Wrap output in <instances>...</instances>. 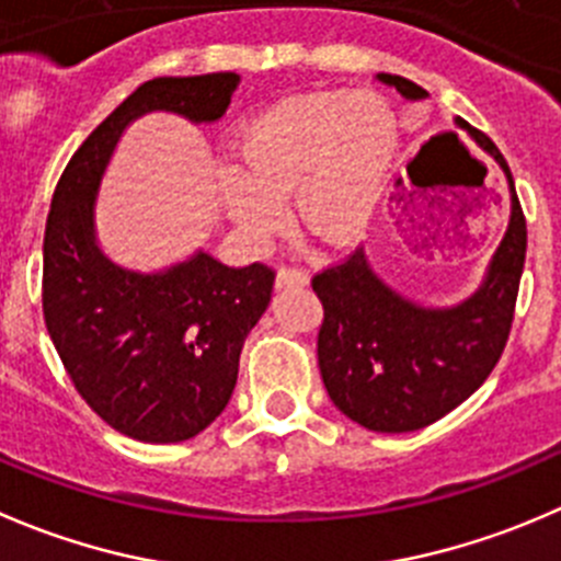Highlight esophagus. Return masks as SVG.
<instances>
[{"instance_id": "1", "label": "esophagus", "mask_w": 561, "mask_h": 561, "mask_svg": "<svg viewBox=\"0 0 561 561\" xmlns=\"http://www.w3.org/2000/svg\"><path fill=\"white\" fill-rule=\"evenodd\" d=\"M309 285V274L304 268H282L276 274V287H307Z\"/></svg>"}]
</instances>
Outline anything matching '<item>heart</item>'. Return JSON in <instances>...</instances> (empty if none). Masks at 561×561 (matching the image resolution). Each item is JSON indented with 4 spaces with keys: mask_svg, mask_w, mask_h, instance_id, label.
I'll return each mask as SVG.
<instances>
[{
    "mask_svg": "<svg viewBox=\"0 0 561 561\" xmlns=\"http://www.w3.org/2000/svg\"><path fill=\"white\" fill-rule=\"evenodd\" d=\"M394 153V114L378 95L285 98L238 130L219 203L252 247H265L285 227L279 203L293 194L301 230L323 247L347 249L378 210Z\"/></svg>",
    "mask_w": 561,
    "mask_h": 561,
    "instance_id": "b5f03b06",
    "label": "heart"
}]
</instances>
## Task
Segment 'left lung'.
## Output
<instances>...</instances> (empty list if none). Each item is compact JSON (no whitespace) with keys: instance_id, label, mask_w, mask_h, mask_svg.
Returning <instances> with one entry per match:
<instances>
[{"instance_id":"obj_1","label":"left lung","mask_w":561,"mask_h":561,"mask_svg":"<svg viewBox=\"0 0 561 561\" xmlns=\"http://www.w3.org/2000/svg\"><path fill=\"white\" fill-rule=\"evenodd\" d=\"M378 79L411 101L427 95L402 76ZM458 125L499 161L513 199L510 227L480 290L458 307H416L373 274L362 249L312 276L323 304L318 364L325 391L347 419L375 433L419 431L469 400L499 364L513 329L526 260L524 210L496 145L466 119Z\"/></svg>"}]
</instances>
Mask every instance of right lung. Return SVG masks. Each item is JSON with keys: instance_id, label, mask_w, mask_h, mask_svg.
<instances>
[{"instance_id": "add662e5", "label": "right lung", "mask_w": 561, "mask_h": 561, "mask_svg": "<svg viewBox=\"0 0 561 561\" xmlns=\"http://www.w3.org/2000/svg\"><path fill=\"white\" fill-rule=\"evenodd\" d=\"M238 81V73L145 81L87 136L54 188L43 236L48 336L81 400L136 442H186L225 411L276 271L230 268L205 252L164 274L119 268L95 243L98 183L130 119L167 108L214 123Z\"/></svg>"}]
</instances>
